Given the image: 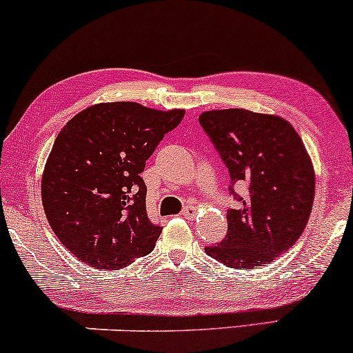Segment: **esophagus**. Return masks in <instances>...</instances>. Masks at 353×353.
Segmentation results:
<instances>
[{"instance_id":"esophagus-1","label":"esophagus","mask_w":353,"mask_h":353,"mask_svg":"<svg viewBox=\"0 0 353 353\" xmlns=\"http://www.w3.org/2000/svg\"><path fill=\"white\" fill-rule=\"evenodd\" d=\"M196 214H197V210L194 205H185L184 210H182V216H184L185 219H194L196 217Z\"/></svg>"}]
</instances>
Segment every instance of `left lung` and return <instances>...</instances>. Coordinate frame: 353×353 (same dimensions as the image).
<instances>
[{
  "instance_id": "8db88e82",
  "label": "left lung",
  "mask_w": 353,
  "mask_h": 353,
  "mask_svg": "<svg viewBox=\"0 0 353 353\" xmlns=\"http://www.w3.org/2000/svg\"><path fill=\"white\" fill-rule=\"evenodd\" d=\"M199 123L228 165L230 192L242 189L228 212V236L205 247L209 257L247 270L275 261L302 236L315 196V171L301 136L277 114L214 109Z\"/></svg>"
}]
</instances>
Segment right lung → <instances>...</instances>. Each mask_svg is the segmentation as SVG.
I'll list each match as a JSON object with an SVG mask.
<instances>
[{"label":"right lung","instance_id":"right-lung-1","mask_svg":"<svg viewBox=\"0 0 353 353\" xmlns=\"http://www.w3.org/2000/svg\"><path fill=\"white\" fill-rule=\"evenodd\" d=\"M184 109L99 103L59 131L41 177L44 214L61 244L94 269L119 270L148 255L163 228L145 214V161Z\"/></svg>","mask_w":353,"mask_h":353}]
</instances>
